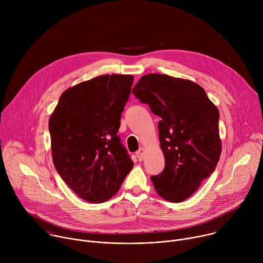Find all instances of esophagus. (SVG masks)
<instances>
[{
  "instance_id": "esophagus-1",
  "label": "esophagus",
  "mask_w": 263,
  "mask_h": 263,
  "mask_svg": "<svg viewBox=\"0 0 263 263\" xmlns=\"http://www.w3.org/2000/svg\"><path fill=\"white\" fill-rule=\"evenodd\" d=\"M136 156H137V158H138L139 161H142V160H143V156H144V148L140 147V148L138 149V151L136 152Z\"/></svg>"
}]
</instances>
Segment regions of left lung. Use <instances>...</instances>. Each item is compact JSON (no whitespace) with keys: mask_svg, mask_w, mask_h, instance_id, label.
Returning a JSON list of instances; mask_svg holds the SVG:
<instances>
[{"mask_svg":"<svg viewBox=\"0 0 263 263\" xmlns=\"http://www.w3.org/2000/svg\"><path fill=\"white\" fill-rule=\"evenodd\" d=\"M158 123L165 165L151 180L164 200L180 203L210 177L219 160V114L197 83L167 74H144L132 89Z\"/></svg>","mask_w":263,"mask_h":263,"instance_id":"1","label":"left lung"}]
</instances>
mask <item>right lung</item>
Returning <instances> with one entry per match:
<instances>
[{"label": "right lung", "mask_w": 263, "mask_h": 263, "mask_svg": "<svg viewBox=\"0 0 263 263\" xmlns=\"http://www.w3.org/2000/svg\"><path fill=\"white\" fill-rule=\"evenodd\" d=\"M133 77L103 74L66 89L49 122L52 157L81 199L103 203L120 190L133 161L118 131Z\"/></svg>", "instance_id": "add662e5"}]
</instances>
